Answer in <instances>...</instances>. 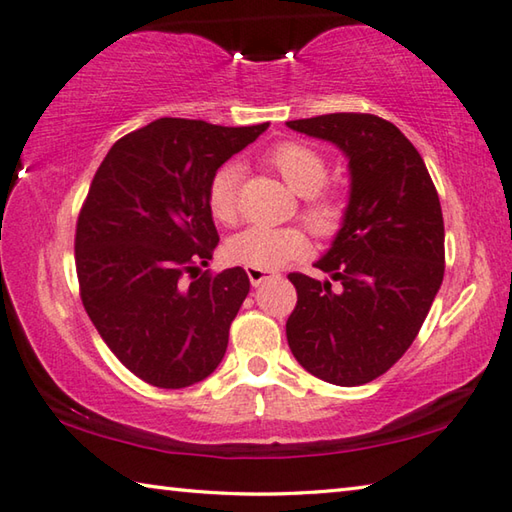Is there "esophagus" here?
Wrapping results in <instances>:
<instances>
[{
    "label": "esophagus",
    "instance_id": "34e87169",
    "mask_svg": "<svg viewBox=\"0 0 512 512\" xmlns=\"http://www.w3.org/2000/svg\"><path fill=\"white\" fill-rule=\"evenodd\" d=\"M246 273H248V280L253 287H259V284L268 280V277H273L268 271H262V268H253V266H246Z\"/></svg>",
    "mask_w": 512,
    "mask_h": 512
}]
</instances>
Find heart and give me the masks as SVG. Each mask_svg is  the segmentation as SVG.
Listing matches in <instances>:
<instances>
[{"label": "heart", "mask_w": 512, "mask_h": 512, "mask_svg": "<svg viewBox=\"0 0 512 512\" xmlns=\"http://www.w3.org/2000/svg\"><path fill=\"white\" fill-rule=\"evenodd\" d=\"M268 164L280 173L293 192L305 196L300 216L320 237L334 235L345 216V201L336 189H327L325 155L302 142H282L268 153ZM239 178L237 164H223L214 171L207 185V210L212 219L232 225L239 216ZM309 239L300 228H262L253 225L225 244V257L232 264H244L262 271H273L307 253Z\"/></svg>", "instance_id": "b5f03b06"}]
</instances>
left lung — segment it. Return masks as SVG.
Masks as SVG:
<instances>
[{
	"label": "left lung",
	"instance_id": "left-lung-1",
	"mask_svg": "<svg viewBox=\"0 0 512 512\" xmlns=\"http://www.w3.org/2000/svg\"><path fill=\"white\" fill-rule=\"evenodd\" d=\"M350 160L343 228L316 268L332 282L289 273L298 293L287 320L293 357L336 386L384 375L411 348L445 275V223L418 149L391 121L332 112L287 121Z\"/></svg>",
	"mask_w": 512,
	"mask_h": 512
}]
</instances>
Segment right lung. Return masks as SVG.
Listing matches in <instances>:
<instances>
[{
    "label": "right lung",
    "instance_id": "obj_1",
    "mask_svg": "<svg viewBox=\"0 0 512 512\" xmlns=\"http://www.w3.org/2000/svg\"><path fill=\"white\" fill-rule=\"evenodd\" d=\"M268 128L162 117L103 158L76 221L83 307L112 354L158 388L212 375L250 291L241 266L210 273L219 232L207 185Z\"/></svg>",
    "mask_w": 512,
    "mask_h": 512
}]
</instances>
